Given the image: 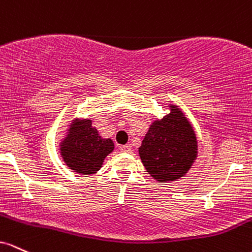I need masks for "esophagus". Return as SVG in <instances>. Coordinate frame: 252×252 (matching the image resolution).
<instances>
[{
  "label": "esophagus",
  "mask_w": 252,
  "mask_h": 252,
  "mask_svg": "<svg viewBox=\"0 0 252 252\" xmlns=\"http://www.w3.org/2000/svg\"><path fill=\"white\" fill-rule=\"evenodd\" d=\"M119 150L123 152H127V154H129V152H132V146L131 145H120L119 146Z\"/></svg>",
  "instance_id": "esophagus-1"
}]
</instances>
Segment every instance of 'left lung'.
<instances>
[{
  "label": "left lung",
  "mask_w": 252,
  "mask_h": 252,
  "mask_svg": "<svg viewBox=\"0 0 252 252\" xmlns=\"http://www.w3.org/2000/svg\"><path fill=\"white\" fill-rule=\"evenodd\" d=\"M168 108L169 114L152 121L138 149L146 171L160 183L187 175L199 152L196 133L186 113L174 102Z\"/></svg>",
  "instance_id": "1"
}]
</instances>
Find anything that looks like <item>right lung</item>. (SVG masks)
I'll list each match as a JSON object with an SVG mask.
<instances>
[{
	"label": "right lung",
	"mask_w": 252,
	"mask_h": 252,
	"mask_svg": "<svg viewBox=\"0 0 252 252\" xmlns=\"http://www.w3.org/2000/svg\"><path fill=\"white\" fill-rule=\"evenodd\" d=\"M113 150V140L101 137L88 118L71 120L59 141V152L65 165L80 175L96 174Z\"/></svg>",
	"instance_id": "1"
}]
</instances>
